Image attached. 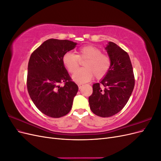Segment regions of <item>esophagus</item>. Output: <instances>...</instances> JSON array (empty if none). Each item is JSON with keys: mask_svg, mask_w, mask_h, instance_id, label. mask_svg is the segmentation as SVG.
<instances>
[{"mask_svg": "<svg viewBox=\"0 0 161 161\" xmlns=\"http://www.w3.org/2000/svg\"><path fill=\"white\" fill-rule=\"evenodd\" d=\"M77 85H78V86H79V89H80L81 87L82 86V85H83L81 84V83H78Z\"/></svg>", "mask_w": 161, "mask_h": 161, "instance_id": "esophagus-1", "label": "esophagus"}]
</instances>
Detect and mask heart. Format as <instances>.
<instances>
[{
	"instance_id": "obj_1",
	"label": "heart",
	"mask_w": 161,
	"mask_h": 161,
	"mask_svg": "<svg viewBox=\"0 0 161 161\" xmlns=\"http://www.w3.org/2000/svg\"><path fill=\"white\" fill-rule=\"evenodd\" d=\"M86 60L83 69L76 71L80 60ZM62 63L70 73H74L72 80L78 83L90 81L95 76L96 79H101L108 74L111 62L109 56L102 53L100 48L88 45L80 47L77 55L72 52H66L62 57Z\"/></svg>"
}]
</instances>
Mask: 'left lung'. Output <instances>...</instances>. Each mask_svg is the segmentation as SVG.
<instances>
[{
    "label": "left lung",
    "instance_id": "8db88e82",
    "mask_svg": "<svg viewBox=\"0 0 161 161\" xmlns=\"http://www.w3.org/2000/svg\"><path fill=\"white\" fill-rule=\"evenodd\" d=\"M105 48L111 59V68L100 82L92 85L89 103L92 113L108 118L124 108L133 91L135 79L128 53L111 42Z\"/></svg>",
    "mask_w": 161,
    "mask_h": 161
}]
</instances>
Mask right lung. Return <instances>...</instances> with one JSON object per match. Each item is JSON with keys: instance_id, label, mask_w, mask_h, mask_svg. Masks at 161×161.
<instances>
[{"instance_id": "1", "label": "right lung", "mask_w": 161, "mask_h": 161, "mask_svg": "<svg viewBox=\"0 0 161 161\" xmlns=\"http://www.w3.org/2000/svg\"><path fill=\"white\" fill-rule=\"evenodd\" d=\"M76 44L67 40L49 39L31 53L29 60V95L36 108L51 118H61L69 114L79 90L62 63L64 53ZM62 82L65 85L60 86Z\"/></svg>"}]
</instances>
